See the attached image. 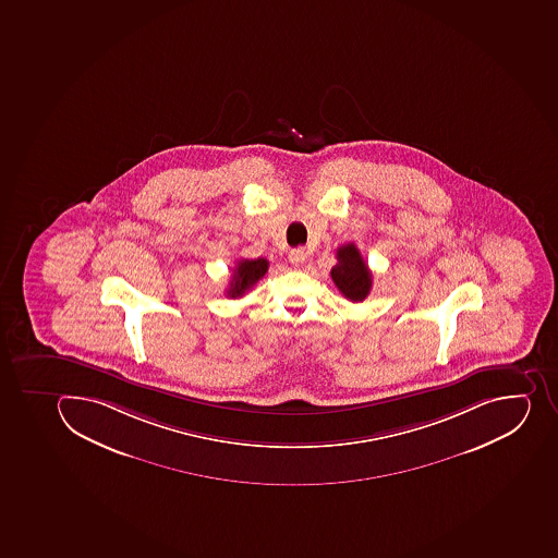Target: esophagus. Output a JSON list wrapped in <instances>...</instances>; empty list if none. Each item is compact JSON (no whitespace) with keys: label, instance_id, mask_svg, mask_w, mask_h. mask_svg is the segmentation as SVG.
I'll list each match as a JSON object with an SVG mask.
<instances>
[{"label":"esophagus","instance_id":"esophagus-1","mask_svg":"<svg viewBox=\"0 0 558 558\" xmlns=\"http://www.w3.org/2000/svg\"><path fill=\"white\" fill-rule=\"evenodd\" d=\"M290 263L295 268H301L305 262V251L302 247L291 248L290 251Z\"/></svg>","mask_w":558,"mask_h":558}]
</instances>
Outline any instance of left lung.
I'll list each match as a JSON object with an SVG mask.
<instances>
[{"instance_id": "8db88e82", "label": "left lung", "mask_w": 558, "mask_h": 558, "mask_svg": "<svg viewBox=\"0 0 558 558\" xmlns=\"http://www.w3.org/2000/svg\"><path fill=\"white\" fill-rule=\"evenodd\" d=\"M336 257L338 263L330 270V277L336 287L343 293L344 299L363 302L369 295L374 281H372V271L364 263L359 248L354 243H347L336 251Z\"/></svg>"}]
</instances>
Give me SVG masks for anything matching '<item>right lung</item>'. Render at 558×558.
Returning a JSON list of instances; mask_svg holds the SVG:
<instances>
[{
    "label": "right lung",
    "instance_id": "right-lung-1",
    "mask_svg": "<svg viewBox=\"0 0 558 558\" xmlns=\"http://www.w3.org/2000/svg\"><path fill=\"white\" fill-rule=\"evenodd\" d=\"M267 270L268 262L263 259V257H257V259H240L236 263V267H234L233 277H231V282H229L226 293L231 299L245 295L267 274Z\"/></svg>",
    "mask_w": 558,
    "mask_h": 558
}]
</instances>
